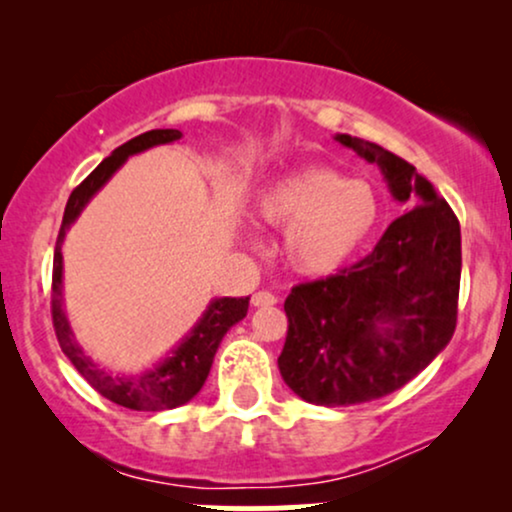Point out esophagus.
Returning <instances> with one entry per match:
<instances>
[{
	"label": "esophagus",
	"mask_w": 512,
	"mask_h": 512,
	"mask_svg": "<svg viewBox=\"0 0 512 512\" xmlns=\"http://www.w3.org/2000/svg\"><path fill=\"white\" fill-rule=\"evenodd\" d=\"M274 303H276V296L269 291H257L255 296H252V305H255V308H267V305H274Z\"/></svg>",
	"instance_id": "obj_1"
}]
</instances>
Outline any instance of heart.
<instances>
[{
    "mask_svg": "<svg viewBox=\"0 0 512 512\" xmlns=\"http://www.w3.org/2000/svg\"><path fill=\"white\" fill-rule=\"evenodd\" d=\"M267 226L284 233L293 272L327 276L361 250L380 216V199L366 180H344L332 168L293 170L264 187L255 204Z\"/></svg>",
    "mask_w": 512,
    "mask_h": 512,
    "instance_id": "b5f03b06",
    "label": "heart"
}]
</instances>
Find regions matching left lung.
Here are the masks:
<instances>
[{"label": "left lung", "mask_w": 512, "mask_h": 512, "mask_svg": "<svg viewBox=\"0 0 512 512\" xmlns=\"http://www.w3.org/2000/svg\"><path fill=\"white\" fill-rule=\"evenodd\" d=\"M337 142L378 163L411 209L363 260L286 298L281 378L320 407L373 402L416 378L452 339L462 274L460 221L431 182L383 146L349 134Z\"/></svg>", "instance_id": "8db88e82"}]
</instances>
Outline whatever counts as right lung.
<instances>
[{"label": "right lung", "mask_w": 512, "mask_h": 512, "mask_svg": "<svg viewBox=\"0 0 512 512\" xmlns=\"http://www.w3.org/2000/svg\"><path fill=\"white\" fill-rule=\"evenodd\" d=\"M182 137L180 129H151V132L139 134V137L129 139L127 144L117 146V149L103 163L93 170L88 178L74 187L69 195L67 207H64V219L60 226V236L55 245V262H52V327H55L57 342H60L64 356L74 363V368L84 375V380L96 392H101L105 399L120 404L125 409L134 411H163L175 409L180 404L190 402L192 397L202 390L204 380H207L211 363H214L216 349H219L223 334L231 330L236 322L248 315L250 298H216L199 317L195 330L182 339L178 349L170 354L166 361L158 363L156 368L146 370L139 375H113L98 368L84 354L79 344H76L72 327H69L67 315L62 308V240L67 236V228L76 221V216L84 211L91 202V197L113 178V173L129 156L139 154V151L151 149L158 144L178 142Z\"/></svg>", "instance_id": "obj_1"}]
</instances>
